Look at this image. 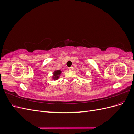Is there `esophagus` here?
<instances>
[{
    "label": "esophagus",
    "mask_w": 134,
    "mask_h": 134,
    "mask_svg": "<svg viewBox=\"0 0 134 134\" xmlns=\"http://www.w3.org/2000/svg\"><path fill=\"white\" fill-rule=\"evenodd\" d=\"M69 70H73V67L71 66V67H70V68H69Z\"/></svg>",
    "instance_id": "34e87169"
}]
</instances>
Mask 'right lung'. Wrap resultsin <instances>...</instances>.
<instances>
[{"instance_id": "obj_1", "label": "right lung", "mask_w": 134, "mask_h": 134, "mask_svg": "<svg viewBox=\"0 0 134 134\" xmlns=\"http://www.w3.org/2000/svg\"><path fill=\"white\" fill-rule=\"evenodd\" d=\"M62 73V71L58 70H56L55 71H54L53 72V76H52V79L54 80H57L59 78L60 75Z\"/></svg>"}]
</instances>
